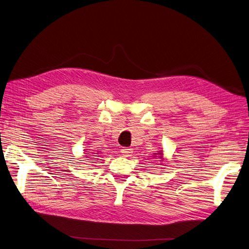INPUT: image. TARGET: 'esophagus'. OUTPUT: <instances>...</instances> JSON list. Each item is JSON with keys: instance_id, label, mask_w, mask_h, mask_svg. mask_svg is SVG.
<instances>
[{"instance_id": "esophagus-1", "label": "esophagus", "mask_w": 249, "mask_h": 249, "mask_svg": "<svg viewBox=\"0 0 249 249\" xmlns=\"http://www.w3.org/2000/svg\"><path fill=\"white\" fill-rule=\"evenodd\" d=\"M122 154H123L124 157H130V156H132V154H133V148L124 147V148L122 149Z\"/></svg>"}]
</instances>
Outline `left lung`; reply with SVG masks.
<instances>
[{
  "label": "left lung",
  "mask_w": 249,
  "mask_h": 249,
  "mask_svg": "<svg viewBox=\"0 0 249 249\" xmlns=\"http://www.w3.org/2000/svg\"><path fill=\"white\" fill-rule=\"evenodd\" d=\"M158 155H160V159H162V157H163L162 155H163V154H162V153H158Z\"/></svg>",
  "instance_id": "8db88e82"
}]
</instances>
